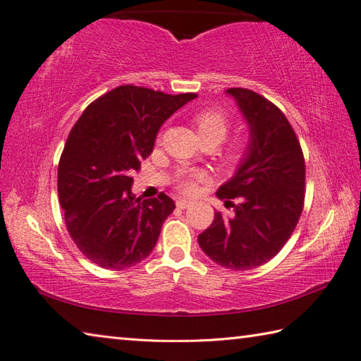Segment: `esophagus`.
Instances as JSON below:
<instances>
[{
	"mask_svg": "<svg viewBox=\"0 0 361 361\" xmlns=\"http://www.w3.org/2000/svg\"><path fill=\"white\" fill-rule=\"evenodd\" d=\"M176 206H178L180 209H186L190 206V202L189 200H176Z\"/></svg>",
	"mask_w": 361,
	"mask_h": 361,
	"instance_id": "1",
	"label": "esophagus"
}]
</instances>
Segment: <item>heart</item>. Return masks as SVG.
<instances>
[{"mask_svg":"<svg viewBox=\"0 0 361 361\" xmlns=\"http://www.w3.org/2000/svg\"><path fill=\"white\" fill-rule=\"evenodd\" d=\"M192 124L195 126L197 133L203 142L220 144L228 135L229 118L224 110L211 106V109H203L200 111H197L192 116ZM240 150L242 147L239 144H233L225 153V161L233 163V161L239 158ZM202 180V172H183L178 175V189L185 194H192L197 188V183Z\"/></svg>","mask_w":361,"mask_h":361,"instance_id":"b5f03b06","label":"heart"}]
</instances>
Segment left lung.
<instances>
[{
  "label": "left lung",
  "mask_w": 361,
  "mask_h": 361,
  "mask_svg": "<svg viewBox=\"0 0 361 361\" xmlns=\"http://www.w3.org/2000/svg\"><path fill=\"white\" fill-rule=\"evenodd\" d=\"M226 93L247 121L250 142L233 178L217 190L234 214L216 212L198 245L216 264L242 271L273 259L295 231L304 208L305 163L295 130L278 106L247 88Z\"/></svg>",
  "instance_id": "obj_1"
}]
</instances>
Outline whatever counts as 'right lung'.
<instances>
[{
	"mask_svg": "<svg viewBox=\"0 0 361 361\" xmlns=\"http://www.w3.org/2000/svg\"><path fill=\"white\" fill-rule=\"evenodd\" d=\"M195 97L122 85L91 102L71 128L59 161V200L68 233L93 264L124 270L155 248L175 203L163 192L141 202L132 173L164 121Z\"/></svg>",
	"mask_w": 361,
	"mask_h": 361,
	"instance_id": "obj_1",
	"label": "right lung"
}]
</instances>
